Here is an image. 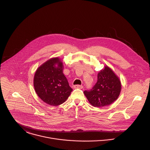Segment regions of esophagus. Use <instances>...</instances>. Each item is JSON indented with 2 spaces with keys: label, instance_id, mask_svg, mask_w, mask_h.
I'll return each instance as SVG.
<instances>
[{
  "label": "esophagus",
  "instance_id": "obj_1",
  "mask_svg": "<svg viewBox=\"0 0 150 150\" xmlns=\"http://www.w3.org/2000/svg\"><path fill=\"white\" fill-rule=\"evenodd\" d=\"M74 88H78V89H82L83 88L82 85H75L74 86Z\"/></svg>",
  "mask_w": 150,
  "mask_h": 150
}]
</instances>
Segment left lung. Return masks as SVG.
<instances>
[{
	"label": "left lung",
	"instance_id": "left-lung-1",
	"mask_svg": "<svg viewBox=\"0 0 150 150\" xmlns=\"http://www.w3.org/2000/svg\"><path fill=\"white\" fill-rule=\"evenodd\" d=\"M122 89L119 78L113 71L105 65L97 75V81L90 91L83 93L89 103L94 107L108 106L119 97Z\"/></svg>",
	"mask_w": 150,
	"mask_h": 150
}]
</instances>
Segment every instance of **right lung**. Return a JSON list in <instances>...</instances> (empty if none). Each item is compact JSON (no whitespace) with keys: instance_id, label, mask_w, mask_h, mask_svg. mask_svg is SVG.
<instances>
[{"instance_id":"add662e5","label":"right lung","mask_w":150,"mask_h":150,"mask_svg":"<svg viewBox=\"0 0 150 150\" xmlns=\"http://www.w3.org/2000/svg\"><path fill=\"white\" fill-rule=\"evenodd\" d=\"M63 70V62L56 57L42 63L35 72L33 83L35 93L50 105H59L66 101L73 90Z\"/></svg>"}]
</instances>
